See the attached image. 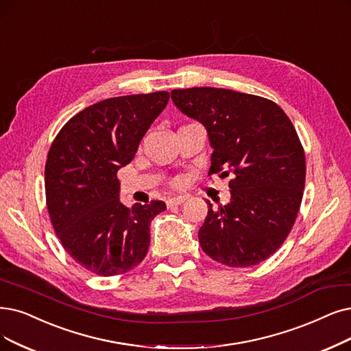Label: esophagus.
<instances>
[{
    "label": "esophagus",
    "instance_id": "1",
    "mask_svg": "<svg viewBox=\"0 0 351 351\" xmlns=\"http://www.w3.org/2000/svg\"><path fill=\"white\" fill-rule=\"evenodd\" d=\"M187 200V195H177V197H171L167 200V206L173 207V206H178L181 203H184Z\"/></svg>",
    "mask_w": 351,
    "mask_h": 351
}]
</instances>
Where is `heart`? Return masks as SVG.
<instances>
[{"label": "heart", "mask_w": 351, "mask_h": 351, "mask_svg": "<svg viewBox=\"0 0 351 351\" xmlns=\"http://www.w3.org/2000/svg\"><path fill=\"white\" fill-rule=\"evenodd\" d=\"M181 184V178H177L176 181H174V186H180Z\"/></svg>", "instance_id": "obj_1"}]
</instances>
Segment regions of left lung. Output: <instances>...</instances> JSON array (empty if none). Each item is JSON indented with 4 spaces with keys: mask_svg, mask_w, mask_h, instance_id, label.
Returning a JSON list of instances; mask_svg holds the SVG:
<instances>
[{
    "mask_svg": "<svg viewBox=\"0 0 351 351\" xmlns=\"http://www.w3.org/2000/svg\"><path fill=\"white\" fill-rule=\"evenodd\" d=\"M171 99L207 130L208 176L234 174L226 206L206 200L202 249L233 268L266 261L289 234L304 194L305 154L291 119L275 102L230 89H176Z\"/></svg>",
    "mask_w": 351,
    "mask_h": 351,
    "instance_id": "obj_1",
    "label": "left lung"
}]
</instances>
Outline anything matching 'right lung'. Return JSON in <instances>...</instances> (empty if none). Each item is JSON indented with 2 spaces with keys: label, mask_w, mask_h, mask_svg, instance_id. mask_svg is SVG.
<instances>
[{
  "label": "right lung",
  "mask_w": 351,
  "mask_h": 351,
  "mask_svg": "<svg viewBox=\"0 0 351 351\" xmlns=\"http://www.w3.org/2000/svg\"><path fill=\"white\" fill-rule=\"evenodd\" d=\"M170 93L109 97L70 118L49 149L45 181L53 229L79 265L101 276L121 275L145 258L151 220L165 203L119 202V168L132 161Z\"/></svg>",
  "instance_id": "obj_1"
}]
</instances>
